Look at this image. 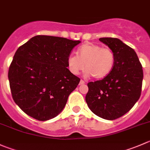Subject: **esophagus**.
Segmentation results:
<instances>
[{"instance_id":"34e87169","label":"esophagus","mask_w":150,"mask_h":150,"mask_svg":"<svg viewBox=\"0 0 150 150\" xmlns=\"http://www.w3.org/2000/svg\"><path fill=\"white\" fill-rule=\"evenodd\" d=\"M85 81H83V80H81V81H80V85H83V84H84V83H85Z\"/></svg>"}]
</instances>
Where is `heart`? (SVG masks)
Instances as JSON below:
<instances>
[{"label":"heart","mask_w":150,"mask_h":150,"mask_svg":"<svg viewBox=\"0 0 150 150\" xmlns=\"http://www.w3.org/2000/svg\"><path fill=\"white\" fill-rule=\"evenodd\" d=\"M69 69L78 74L86 68V74L95 79H101L110 74L115 64V56L111 49L92 43L83 45L78 49V56L69 55Z\"/></svg>","instance_id":"obj_1"}]
</instances>
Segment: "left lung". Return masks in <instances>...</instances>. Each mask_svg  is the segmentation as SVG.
I'll return each mask as SVG.
<instances>
[{"instance_id":"left-lung-1","label":"left lung","mask_w":150,"mask_h":150,"mask_svg":"<svg viewBox=\"0 0 150 150\" xmlns=\"http://www.w3.org/2000/svg\"><path fill=\"white\" fill-rule=\"evenodd\" d=\"M115 56V64L108 75L89 82L86 102L98 117L114 120L133 107L141 96L143 69L135 50L117 38H100Z\"/></svg>"}]
</instances>
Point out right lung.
<instances>
[{"mask_svg": "<svg viewBox=\"0 0 150 150\" xmlns=\"http://www.w3.org/2000/svg\"><path fill=\"white\" fill-rule=\"evenodd\" d=\"M79 43L38 35L17 49L8 77L13 100L27 115L46 121L63 110L81 80L67 68L68 57Z\"/></svg>", "mask_w": 150, "mask_h": 150, "instance_id": "obj_1", "label": "right lung"}]
</instances>
